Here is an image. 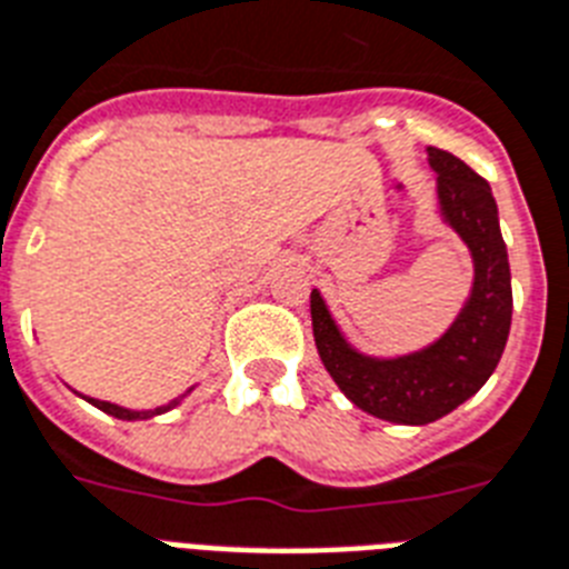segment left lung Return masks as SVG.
<instances>
[{"label": "left lung", "mask_w": 569, "mask_h": 569, "mask_svg": "<svg viewBox=\"0 0 569 569\" xmlns=\"http://www.w3.org/2000/svg\"><path fill=\"white\" fill-rule=\"evenodd\" d=\"M438 201L473 257V292L450 330L429 348L397 359L362 357L350 348L312 289L309 312L318 357L345 397L391 423H432L477 395L500 362L511 327V271L488 180L465 160L429 146Z\"/></svg>", "instance_id": "1"}]
</instances>
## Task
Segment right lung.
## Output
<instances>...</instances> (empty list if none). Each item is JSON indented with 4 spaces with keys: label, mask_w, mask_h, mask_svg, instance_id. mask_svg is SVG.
I'll return each instance as SVG.
<instances>
[{
    "label": "right lung",
    "mask_w": 569,
    "mask_h": 569,
    "mask_svg": "<svg viewBox=\"0 0 569 569\" xmlns=\"http://www.w3.org/2000/svg\"><path fill=\"white\" fill-rule=\"evenodd\" d=\"M90 403H92V406H99L101 412L113 415V418H122V420H142V418H154V415L169 412L172 406H178V400H172V403H169V406H160V409H154V412H131V409H122V406H117V403H104V400H92V397H90Z\"/></svg>",
    "instance_id": "add662e5"
}]
</instances>
